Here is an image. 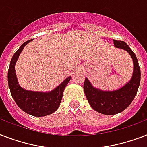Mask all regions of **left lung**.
Returning a JSON list of instances; mask_svg holds the SVG:
<instances>
[{"instance_id":"left-lung-1","label":"left lung","mask_w":147,"mask_h":147,"mask_svg":"<svg viewBox=\"0 0 147 147\" xmlns=\"http://www.w3.org/2000/svg\"><path fill=\"white\" fill-rule=\"evenodd\" d=\"M115 48L123 49L130 55L134 62L132 77L123 87L114 91H104L94 87L88 78L84 82V92L91 107L97 112L114 115L127 108L137 94L140 83V69L135 53L125 42L114 40Z\"/></svg>"}]
</instances>
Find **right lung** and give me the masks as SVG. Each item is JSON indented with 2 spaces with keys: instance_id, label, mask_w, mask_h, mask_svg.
Here are the masks:
<instances>
[{
  "instance_id": "add662e5",
  "label": "right lung",
  "mask_w": 147,
  "mask_h": 147,
  "mask_svg": "<svg viewBox=\"0 0 147 147\" xmlns=\"http://www.w3.org/2000/svg\"><path fill=\"white\" fill-rule=\"evenodd\" d=\"M32 40L26 41L13 55L8 69L7 80L10 93L18 107L26 114L43 117L53 114L59 108L65 88L71 77H68L50 92H33L23 88L19 85L15 71V65L24 47Z\"/></svg>"
}]
</instances>
